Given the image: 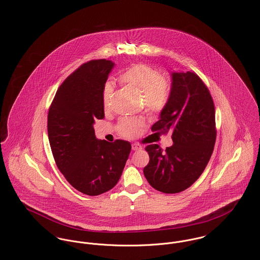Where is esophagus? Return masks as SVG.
<instances>
[{
  "label": "esophagus",
  "instance_id": "esophagus-1",
  "mask_svg": "<svg viewBox=\"0 0 260 260\" xmlns=\"http://www.w3.org/2000/svg\"><path fill=\"white\" fill-rule=\"evenodd\" d=\"M141 149H142V146H140L139 144H136V143L132 144V150L137 151V150H141Z\"/></svg>",
  "mask_w": 260,
  "mask_h": 260
}]
</instances>
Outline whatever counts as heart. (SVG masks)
Masks as SVG:
<instances>
[{
    "label": "heart",
    "instance_id": "heart-1",
    "mask_svg": "<svg viewBox=\"0 0 260 260\" xmlns=\"http://www.w3.org/2000/svg\"><path fill=\"white\" fill-rule=\"evenodd\" d=\"M119 80L140 93L144 94L146 103L151 107L162 106L169 95V85L162 74L147 65H135L125 70L119 76ZM112 85L106 84L103 93V102L105 109L108 108L112 95ZM139 126V122L132 118H126L120 123V130L124 136L134 134Z\"/></svg>",
    "mask_w": 260,
    "mask_h": 260
}]
</instances>
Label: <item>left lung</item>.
I'll list each match as a JSON object with an SVG mask.
<instances>
[{
  "mask_svg": "<svg viewBox=\"0 0 260 260\" xmlns=\"http://www.w3.org/2000/svg\"><path fill=\"white\" fill-rule=\"evenodd\" d=\"M152 131L172 132L173 145L163 151L150 144L144 175L154 189L178 193L202 174L212 155L215 140V108L206 85L194 72L172 73L168 101Z\"/></svg>",
  "mask_w": 260,
  "mask_h": 260,
  "instance_id": "1",
  "label": "left lung"
}]
</instances>
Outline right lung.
Segmentation results:
<instances>
[{
  "label": "right lung",
  "mask_w": 260,
  "mask_h": 260,
  "mask_svg": "<svg viewBox=\"0 0 260 260\" xmlns=\"http://www.w3.org/2000/svg\"><path fill=\"white\" fill-rule=\"evenodd\" d=\"M114 63L92 60L59 87L48 113V137L57 167L78 191L96 196L119 181L131 151L128 141L98 140L93 124L104 118L103 92Z\"/></svg>",
  "instance_id": "right-lung-1"
}]
</instances>
